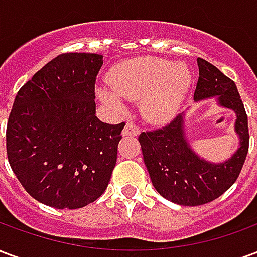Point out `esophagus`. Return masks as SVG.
Returning <instances> with one entry per match:
<instances>
[{
	"instance_id": "1",
	"label": "esophagus",
	"mask_w": 257,
	"mask_h": 257,
	"mask_svg": "<svg viewBox=\"0 0 257 257\" xmlns=\"http://www.w3.org/2000/svg\"><path fill=\"white\" fill-rule=\"evenodd\" d=\"M122 134L123 136H138L139 135V128L134 122H128L125 125Z\"/></svg>"
}]
</instances>
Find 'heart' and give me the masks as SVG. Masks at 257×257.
Segmentation results:
<instances>
[{"instance_id":"obj_1","label":"heart","mask_w":257,"mask_h":257,"mask_svg":"<svg viewBox=\"0 0 257 257\" xmlns=\"http://www.w3.org/2000/svg\"><path fill=\"white\" fill-rule=\"evenodd\" d=\"M111 90L99 95L106 103L121 108V99L143 100V114L153 122H165L178 112L189 92L191 75L187 67L158 58H138L112 68Z\"/></svg>"}]
</instances>
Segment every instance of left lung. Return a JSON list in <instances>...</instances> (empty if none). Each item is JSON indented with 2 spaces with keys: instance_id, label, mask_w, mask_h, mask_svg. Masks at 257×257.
Masks as SVG:
<instances>
[{
  "instance_id": "1",
  "label": "left lung",
  "mask_w": 257,
  "mask_h": 257,
  "mask_svg": "<svg viewBox=\"0 0 257 257\" xmlns=\"http://www.w3.org/2000/svg\"><path fill=\"white\" fill-rule=\"evenodd\" d=\"M197 63L199 77L194 100L216 96L220 106L235 111V132L239 136L235 154L221 164L199 158L184 138L183 114L162 128L139 135L153 186L164 198L184 206L208 204L226 193L239 176L249 149L248 115L234 81L205 59L198 58Z\"/></svg>"
}]
</instances>
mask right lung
Masks as SVG:
<instances>
[{"label":"right lung","instance_id":"right-lung-1","mask_svg":"<svg viewBox=\"0 0 257 257\" xmlns=\"http://www.w3.org/2000/svg\"><path fill=\"white\" fill-rule=\"evenodd\" d=\"M101 64L97 53L59 55L20 88L9 114V165L33 198L56 209L96 201L117 162L125 122L95 115Z\"/></svg>","mask_w":257,"mask_h":257}]
</instances>
